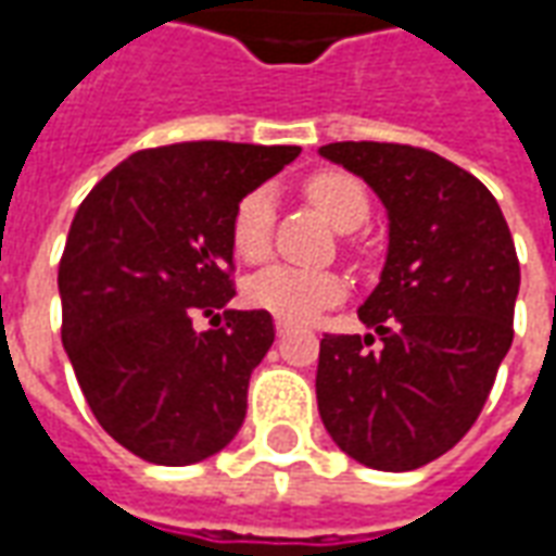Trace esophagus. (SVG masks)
Returning <instances> with one entry per match:
<instances>
[{"instance_id":"34e87169","label":"esophagus","mask_w":556,"mask_h":556,"mask_svg":"<svg viewBox=\"0 0 556 556\" xmlns=\"http://www.w3.org/2000/svg\"><path fill=\"white\" fill-rule=\"evenodd\" d=\"M291 333V325H286V321H277V337H289Z\"/></svg>"}]
</instances>
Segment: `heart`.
<instances>
[{"label": "heart", "instance_id": "1", "mask_svg": "<svg viewBox=\"0 0 556 556\" xmlns=\"http://www.w3.org/2000/svg\"><path fill=\"white\" fill-rule=\"evenodd\" d=\"M303 193L339 231H351L369 217V193L354 175L342 169H321L303 181ZM274 195L255 187L243 195L231 217V247L243 262H262L270 253ZM247 301L255 309L277 315L282 321H309L327 306L345 298V279L330 270L270 265L247 279Z\"/></svg>", "mask_w": 556, "mask_h": 556}]
</instances>
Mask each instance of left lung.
Returning a JSON list of instances; mask_svg holds the SVG:
<instances>
[{"instance_id": "left-lung-1", "label": "left lung", "mask_w": 556, "mask_h": 556, "mask_svg": "<svg viewBox=\"0 0 556 556\" xmlns=\"http://www.w3.org/2000/svg\"><path fill=\"white\" fill-rule=\"evenodd\" d=\"M321 157L378 193L390 247L381 282L357 309L372 333L321 339L318 414L354 462L417 470L477 422L513 345V235L489 187L434 151L330 142Z\"/></svg>"}]
</instances>
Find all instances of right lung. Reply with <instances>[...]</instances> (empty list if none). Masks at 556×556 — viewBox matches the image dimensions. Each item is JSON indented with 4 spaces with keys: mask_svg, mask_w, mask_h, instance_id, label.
Segmentation results:
<instances>
[{
    "mask_svg": "<svg viewBox=\"0 0 556 556\" xmlns=\"http://www.w3.org/2000/svg\"><path fill=\"white\" fill-rule=\"evenodd\" d=\"M298 154L217 139L146 148L103 175L71 223L62 345L103 431L151 465H195L241 429L274 321L265 309H226L231 217ZM199 312L212 315L202 334Z\"/></svg>",
    "mask_w": 556,
    "mask_h": 556,
    "instance_id": "1",
    "label": "right lung"
}]
</instances>
